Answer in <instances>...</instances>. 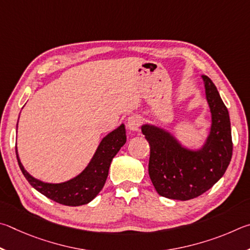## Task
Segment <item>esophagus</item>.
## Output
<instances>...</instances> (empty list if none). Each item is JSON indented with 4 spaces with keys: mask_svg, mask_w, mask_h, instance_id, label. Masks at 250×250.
Masks as SVG:
<instances>
[{
    "mask_svg": "<svg viewBox=\"0 0 250 250\" xmlns=\"http://www.w3.org/2000/svg\"><path fill=\"white\" fill-rule=\"evenodd\" d=\"M141 126V117L138 115H132L127 120V128L133 132H137Z\"/></svg>",
    "mask_w": 250,
    "mask_h": 250,
    "instance_id": "34e87169",
    "label": "esophagus"
}]
</instances>
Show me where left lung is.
<instances>
[{"mask_svg":"<svg viewBox=\"0 0 250 250\" xmlns=\"http://www.w3.org/2000/svg\"><path fill=\"white\" fill-rule=\"evenodd\" d=\"M212 114L211 132L200 150L182 147L171 134L154 125H143L150 146L148 172L156 191L168 199L187 201L203 194L225 173L233 155L230 121L216 86L202 76Z\"/></svg>","mask_w":250,"mask_h":250,"instance_id":"1","label":"left lung"}]
</instances>
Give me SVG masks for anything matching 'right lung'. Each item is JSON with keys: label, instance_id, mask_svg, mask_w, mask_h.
<instances>
[{"label": "right lung", "instance_id": "1", "mask_svg": "<svg viewBox=\"0 0 250 250\" xmlns=\"http://www.w3.org/2000/svg\"><path fill=\"white\" fill-rule=\"evenodd\" d=\"M125 143V126L122 124L102 139L87 167L76 178L62 183H45L33 178L21 165L16 147L15 151L20 168L30 186L57 203L79 207L91 202L103 189L112 160Z\"/></svg>", "mask_w": 250, "mask_h": 250}]
</instances>
